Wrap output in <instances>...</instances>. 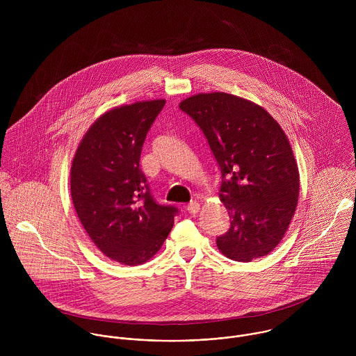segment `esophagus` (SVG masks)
I'll return each mask as SVG.
<instances>
[{"mask_svg": "<svg viewBox=\"0 0 356 356\" xmlns=\"http://www.w3.org/2000/svg\"><path fill=\"white\" fill-rule=\"evenodd\" d=\"M186 209L189 213H197L199 209H200V204L197 202H191V203L186 205Z\"/></svg>", "mask_w": 356, "mask_h": 356, "instance_id": "esophagus-1", "label": "esophagus"}]
</instances>
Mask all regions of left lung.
Here are the masks:
<instances>
[{"label": "left lung", "mask_w": 356, "mask_h": 356, "mask_svg": "<svg viewBox=\"0 0 356 356\" xmlns=\"http://www.w3.org/2000/svg\"><path fill=\"white\" fill-rule=\"evenodd\" d=\"M202 129L222 172L230 229L216 238L229 259L251 261L282 240L296 211L300 178L288 137L260 105L215 92L179 104Z\"/></svg>", "instance_id": "8db88e82"}]
</instances>
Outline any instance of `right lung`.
Wrapping results in <instances>:
<instances>
[{"label":"right lung","mask_w":356,"mask_h":356,"mask_svg":"<svg viewBox=\"0 0 356 356\" xmlns=\"http://www.w3.org/2000/svg\"><path fill=\"white\" fill-rule=\"evenodd\" d=\"M165 100L106 111L82 138L71 165V197L95 245L126 266L149 260L163 245L178 208L151 195L140 157Z\"/></svg>","instance_id":"1"}]
</instances>
